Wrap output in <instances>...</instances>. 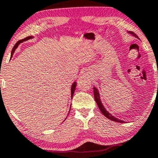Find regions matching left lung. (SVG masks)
I'll list each match as a JSON object with an SVG mask.
<instances>
[{
    "label": "left lung",
    "instance_id": "8db88e82",
    "mask_svg": "<svg viewBox=\"0 0 158 158\" xmlns=\"http://www.w3.org/2000/svg\"><path fill=\"white\" fill-rule=\"evenodd\" d=\"M128 34H131V35H133L134 37L137 38V39H139L138 36L136 35L135 32H131V31H128ZM94 99H95L96 102H97V106H98V107H99V110H100V111L102 112V114L105 116V117H107V118H108V119H110V120L114 121V122L124 123V121L121 120V119H117V117H114V116H112L111 114H110L109 112H108V110L106 109V108H105L104 106H103V104L102 103V101H101L100 94H99V90L97 89V88L96 86L94 87Z\"/></svg>",
    "mask_w": 158,
    "mask_h": 158
}]
</instances>
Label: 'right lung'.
<instances>
[{
  "instance_id": "right-lung-1",
  "label": "right lung",
  "mask_w": 158,
  "mask_h": 158,
  "mask_svg": "<svg viewBox=\"0 0 158 158\" xmlns=\"http://www.w3.org/2000/svg\"><path fill=\"white\" fill-rule=\"evenodd\" d=\"M33 39V36H29V37H27V38H25V39H23L22 40H20V41H18V42L15 44V46L13 47V48H12V52H11V56L12 57V56H13V54H14V52L15 51V50L17 49L18 47H19V45L21 44V43H22L25 41H27V40H29V39ZM76 86H77V81H74V82L71 85V90H70V92H71V94H71V98H73L74 91H75V89H76Z\"/></svg>"
}]
</instances>
